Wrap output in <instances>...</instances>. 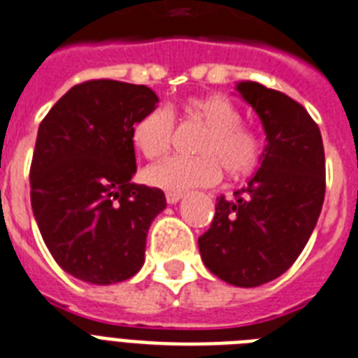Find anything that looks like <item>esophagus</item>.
<instances>
[{
	"mask_svg": "<svg viewBox=\"0 0 358 358\" xmlns=\"http://www.w3.org/2000/svg\"><path fill=\"white\" fill-rule=\"evenodd\" d=\"M181 198H182L181 192H171V190L166 192V201H168V203H177Z\"/></svg>",
	"mask_w": 358,
	"mask_h": 358,
	"instance_id": "34e87169",
	"label": "esophagus"
}]
</instances>
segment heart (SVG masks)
Segmentation results:
<instances>
[{
    "instance_id": "b5f03b06",
    "label": "heart",
    "mask_w": 358,
    "mask_h": 358,
    "mask_svg": "<svg viewBox=\"0 0 358 358\" xmlns=\"http://www.w3.org/2000/svg\"><path fill=\"white\" fill-rule=\"evenodd\" d=\"M182 117L203 127L194 143V157H173L148 170L151 185L171 192L210 187L220 181L222 168L234 181L248 179L259 170L265 140L256 129L243 123V112L222 93L188 96L181 102ZM176 119L170 108L159 106L136 119L130 130L132 143L145 159L170 153Z\"/></svg>"
}]
</instances>
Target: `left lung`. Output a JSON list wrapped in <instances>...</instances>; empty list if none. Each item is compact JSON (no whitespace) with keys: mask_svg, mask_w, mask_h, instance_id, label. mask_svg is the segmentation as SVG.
Returning a JSON list of instances; mask_svg holds the SVG:
<instances>
[{"mask_svg":"<svg viewBox=\"0 0 358 358\" xmlns=\"http://www.w3.org/2000/svg\"><path fill=\"white\" fill-rule=\"evenodd\" d=\"M267 134L262 168L234 199H217L198 239L205 267L239 287H256L292 267L308 243L325 199V151L306 108L257 82L237 85Z\"/></svg>","mask_w":358,"mask_h":358,"instance_id":"obj_1","label":"left lung"}]
</instances>
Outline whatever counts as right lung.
<instances>
[{
    "label": "right lung",
    "instance_id": "right-lung-1",
    "mask_svg": "<svg viewBox=\"0 0 358 358\" xmlns=\"http://www.w3.org/2000/svg\"><path fill=\"white\" fill-rule=\"evenodd\" d=\"M157 102L148 85L87 80L41 121L29 168L33 215L52 257L74 278L117 284L145 262L149 226L166 198L130 181V130Z\"/></svg>",
    "mask_w": 358,
    "mask_h": 358
}]
</instances>
